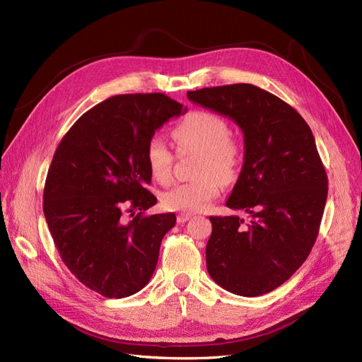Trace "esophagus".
<instances>
[{"label": "esophagus", "instance_id": "1", "mask_svg": "<svg viewBox=\"0 0 362 362\" xmlns=\"http://www.w3.org/2000/svg\"><path fill=\"white\" fill-rule=\"evenodd\" d=\"M192 218V214H187V213H181V214H178V217H177V221H178V223H185L187 221H190Z\"/></svg>", "mask_w": 362, "mask_h": 362}]
</instances>
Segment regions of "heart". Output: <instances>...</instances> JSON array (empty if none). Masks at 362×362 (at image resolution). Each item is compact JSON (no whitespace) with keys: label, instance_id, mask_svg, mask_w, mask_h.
Returning a JSON list of instances; mask_svg holds the SVG:
<instances>
[{"label":"heart","instance_id":"1","mask_svg":"<svg viewBox=\"0 0 362 362\" xmlns=\"http://www.w3.org/2000/svg\"><path fill=\"white\" fill-rule=\"evenodd\" d=\"M172 137L180 154L199 156L194 180L164 192L161 204L172 211L198 213L216 199L222 184L234 182L243 164V146L229 134L226 120L213 112L196 110L185 115L173 128ZM151 177L166 185L172 181L173 154L161 139H152L146 146Z\"/></svg>","mask_w":362,"mask_h":362}]
</instances>
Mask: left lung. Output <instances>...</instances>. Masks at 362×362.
<instances>
[{
	"label": "left lung",
	"instance_id": "left-lung-1",
	"mask_svg": "<svg viewBox=\"0 0 362 362\" xmlns=\"http://www.w3.org/2000/svg\"><path fill=\"white\" fill-rule=\"evenodd\" d=\"M243 131L245 161L226 206L238 216L210 217L206 270L216 284L246 298L266 294L291 278L319 235L327 177L313 131L281 98L254 84L187 92Z\"/></svg>",
	"mask_w": 362,
	"mask_h": 362
}]
</instances>
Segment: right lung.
<instances>
[{
	"label": "right lung",
	"instance_id": "1",
	"mask_svg": "<svg viewBox=\"0 0 362 362\" xmlns=\"http://www.w3.org/2000/svg\"><path fill=\"white\" fill-rule=\"evenodd\" d=\"M185 112L164 93L112 96L76 120L52 157L43 213L54 245L72 275L104 298L146 286L161 240L177 222L173 213L144 214L157 204L146 189V146L164 122Z\"/></svg>",
	"mask_w": 362,
	"mask_h": 362
}]
</instances>
